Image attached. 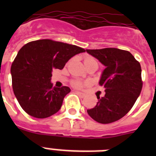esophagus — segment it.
<instances>
[{
	"label": "esophagus",
	"instance_id": "34e87169",
	"mask_svg": "<svg viewBox=\"0 0 156 156\" xmlns=\"http://www.w3.org/2000/svg\"><path fill=\"white\" fill-rule=\"evenodd\" d=\"M76 93L77 94L79 95V96H80L81 98H83V97H85V94H83V93H82V92H80V91H76Z\"/></svg>",
	"mask_w": 156,
	"mask_h": 156
}]
</instances>
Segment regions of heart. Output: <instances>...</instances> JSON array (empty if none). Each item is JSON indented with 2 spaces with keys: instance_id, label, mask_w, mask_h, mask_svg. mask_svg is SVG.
<instances>
[{
  "instance_id": "heart-1",
  "label": "heart",
  "mask_w": 156,
  "mask_h": 156,
  "mask_svg": "<svg viewBox=\"0 0 156 156\" xmlns=\"http://www.w3.org/2000/svg\"><path fill=\"white\" fill-rule=\"evenodd\" d=\"M84 64H87V63H90V62H98L95 60L94 58L90 57V56H86L84 58ZM72 86L76 88H83L85 87L88 86V85L90 84V82H88V81H86V82H83V81L79 80H73L71 82Z\"/></svg>"
}]
</instances>
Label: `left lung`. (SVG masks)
Instances as JSON below:
<instances>
[{"label": "left lung", "instance_id": "8db88e82", "mask_svg": "<svg viewBox=\"0 0 156 156\" xmlns=\"http://www.w3.org/2000/svg\"><path fill=\"white\" fill-rule=\"evenodd\" d=\"M87 52L106 67L99 82L105 94L101 98L98 97V102L87 109L88 115L103 124L115 122L131 109L141 91L140 63L130 52L118 48L87 49Z\"/></svg>", "mask_w": 156, "mask_h": 156}]
</instances>
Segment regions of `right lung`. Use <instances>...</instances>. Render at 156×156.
Here are the masks:
<instances>
[{
	"instance_id": "add662e5",
	"label": "right lung",
	"mask_w": 156,
	"mask_h": 156,
	"mask_svg": "<svg viewBox=\"0 0 156 156\" xmlns=\"http://www.w3.org/2000/svg\"><path fill=\"white\" fill-rule=\"evenodd\" d=\"M83 48L49 39L27 43L19 51L11 67L12 88L27 114L44 119L59 111L70 88L53 87L51 73L62 69L73 56Z\"/></svg>"
}]
</instances>
